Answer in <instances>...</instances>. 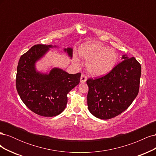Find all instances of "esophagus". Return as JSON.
<instances>
[{"label":"esophagus","instance_id":"1","mask_svg":"<svg viewBox=\"0 0 156 156\" xmlns=\"http://www.w3.org/2000/svg\"><path fill=\"white\" fill-rule=\"evenodd\" d=\"M87 77L85 75L82 74L81 76V83H84L87 81Z\"/></svg>","mask_w":156,"mask_h":156}]
</instances>
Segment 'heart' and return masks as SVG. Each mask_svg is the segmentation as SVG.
<instances>
[{"mask_svg":"<svg viewBox=\"0 0 156 156\" xmlns=\"http://www.w3.org/2000/svg\"><path fill=\"white\" fill-rule=\"evenodd\" d=\"M79 55L87 60L88 72L94 76H103L115 67L118 60L116 52L99 42L86 43L79 48Z\"/></svg>","mask_w":156,"mask_h":156,"instance_id":"b5f03b06","label":"heart"}]
</instances>
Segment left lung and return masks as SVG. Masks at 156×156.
<instances>
[{
  "label": "left lung",
  "mask_w": 156,
  "mask_h": 156,
  "mask_svg": "<svg viewBox=\"0 0 156 156\" xmlns=\"http://www.w3.org/2000/svg\"><path fill=\"white\" fill-rule=\"evenodd\" d=\"M120 63L102 77L88 79L87 104L98 119L107 120L126 111L137 96L141 66L135 57L122 56Z\"/></svg>",
  "instance_id": "8db88e82"
}]
</instances>
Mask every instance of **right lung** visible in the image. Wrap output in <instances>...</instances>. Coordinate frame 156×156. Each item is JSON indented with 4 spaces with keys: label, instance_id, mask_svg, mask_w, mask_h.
Wrapping results in <instances>:
<instances>
[{
    "label": "right lung",
    "instance_id": "obj_1",
    "mask_svg": "<svg viewBox=\"0 0 156 156\" xmlns=\"http://www.w3.org/2000/svg\"><path fill=\"white\" fill-rule=\"evenodd\" d=\"M52 45H35L19 60L16 88L22 101L36 114L52 117L60 114L68 102V94L80 82L81 73L69 74L62 69L52 68L49 73L36 70V63L48 53ZM71 58L73 49H64Z\"/></svg>",
    "mask_w": 156,
    "mask_h": 156
}]
</instances>
